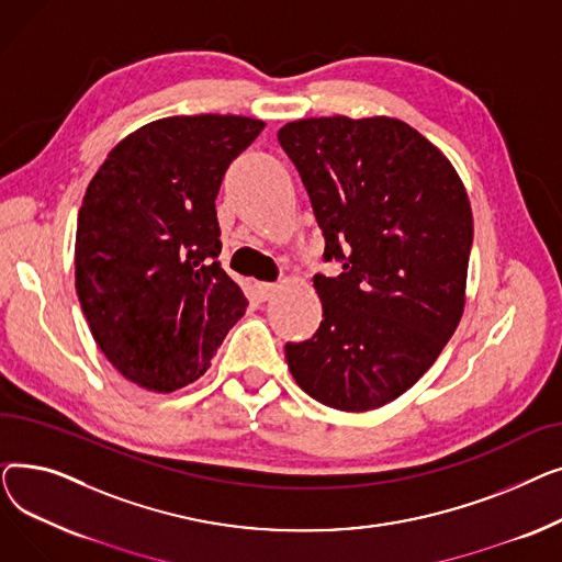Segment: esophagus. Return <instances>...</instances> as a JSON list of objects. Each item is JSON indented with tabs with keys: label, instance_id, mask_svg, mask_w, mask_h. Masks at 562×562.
Returning a JSON list of instances; mask_svg holds the SVG:
<instances>
[{
	"label": "esophagus",
	"instance_id": "esophagus-1",
	"mask_svg": "<svg viewBox=\"0 0 562 562\" xmlns=\"http://www.w3.org/2000/svg\"><path fill=\"white\" fill-rule=\"evenodd\" d=\"M255 289H257V296H259L261 301H271V299L276 296V293L280 291V284H273V282H257Z\"/></svg>",
	"mask_w": 562,
	"mask_h": 562
}]
</instances>
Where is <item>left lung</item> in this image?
I'll return each instance as SVG.
<instances>
[{"instance_id": "obj_1", "label": "left lung", "mask_w": 562, "mask_h": 562, "mask_svg": "<svg viewBox=\"0 0 562 562\" xmlns=\"http://www.w3.org/2000/svg\"><path fill=\"white\" fill-rule=\"evenodd\" d=\"M326 259L316 335L286 344L299 387L341 412L392 403L432 367L467 303L474 216L453 164L390 115L301 117L278 132Z\"/></svg>"}]
</instances>
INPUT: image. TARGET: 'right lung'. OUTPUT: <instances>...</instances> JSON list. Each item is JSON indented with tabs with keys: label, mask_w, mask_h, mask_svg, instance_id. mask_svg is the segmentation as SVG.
I'll use <instances>...</instances> for the list:
<instances>
[{
	"label": "right lung",
	"mask_w": 562,
	"mask_h": 562,
	"mask_svg": "<svg viewBox=\"0 0 562 562\" xmlns=\"http://www.w3.org/2000/svg\"><path fill=\"white\" fill-rule=\"evenodd\" d=\"M266 127L246 115H170L127 134L86 189L75 286L106 360L147 392L195 382L248 299L216 261V195Z\"/></svg>",
	"instance_id": "obj_1"
}]
</instances>
